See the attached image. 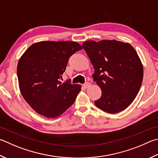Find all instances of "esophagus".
<instances>
[{
  "mask_svg": "<svg viewBox=\"0 0 158 158\" xmlns=\"http://www.w3.org/2000/svg\"><path fill=\"white\" fill-rule=\"evenodd\" d=\"M90 83H89V82H87V83H85V84L84 85V87L85 88H89L90 86Z\"/></svg>",
  "mask_w": 158,
  "mask_h": 158,
  "instance_id": "1",
  "label": "esophagus"
}]
</instances>
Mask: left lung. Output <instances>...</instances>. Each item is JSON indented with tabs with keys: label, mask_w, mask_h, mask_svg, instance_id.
Returning a JSON list of instances; mask_svg holds the SVG:
<instances>
[{
	"label": "left lung",
	"mask_w": 158,
	"mask_h": 158,
	"mask_svg": "<svg viewBox=\"0 0 158 158\" xmlns=\"http://www.w3.org/2000/svg\"><path fill=\"white\" fill-rule=\"evenodd\" d=\"M82 47L94 67V81L102 89L96 106L110 114L124 110L142 83L143 65L137 52L128 43L116 40L88 41Z\"/></svg>",
	"instance_id": "obj_1"
}]
</instances>
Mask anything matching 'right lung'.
<instances>
[{
  "instance_id": "1",
  "label": "right lung",
  "mask_w": 158,
  "mask_h": 158,
  "mask_svg": "<svg viewBox=\"0 0 158 158\" xmlns=\"http://www.w3.org/2000/svg\"><path fill=\"white\" fill-rule=\"evenodd\" d=\"M82 47L74 41H40L27 48L17 66L23 97L37 113L56 118L75 101L81 85L61 83L70 57Z\"/></svg>"
}]
</instances>
